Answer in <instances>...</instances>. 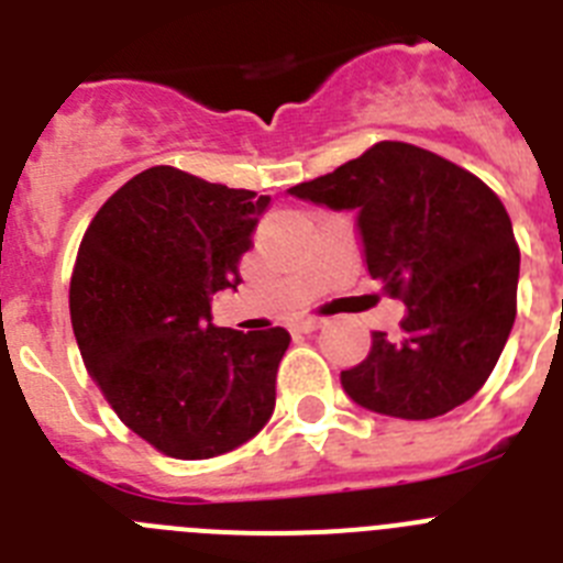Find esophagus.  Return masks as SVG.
<instances>
[{
  "label": "esophagus",
  "mask_w": 563,
  "mask_h": 563,
  "mask_svg": "<svg viewBox=\"0 0 563 563\" xmlns=\"http://www.w3.org/2000/svg\"><path fill=\"white\" fill-rule=\"evenodd\" d=\"M321 327H324V321H321V318H298V321H292L290 324V330L310 335V332L321 330Z\"/></svg>",
  "instance_id": "esophagus-1"
}]
</instances>
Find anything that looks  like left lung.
Listing matches in <instances>:
<instances>
[{
    "mask_svg": "<svg viewBox=\"0 0 563 563\" xmlns=\"http://www.w3.org/2000/svg\"><path fill=\"white\" fill-rule=\"evenodd\" d=\"M292 197L355 211L363 258L402 298L400 338L341 372L343 391L400 420L449 415L485 386L516 318L519 245L505 206L479 177L434 152L375 143Z\"/></svg>",
    "mask_w": 563,
    "mask_h": 563,
    "instance_id": "obj_1",
    "label": "left lung"
}]
</instances>
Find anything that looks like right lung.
<instances>
[{"instance_id": "right-lung-1", "label": "right lung", "mask_w": 563, "mask_h": 563, "mask_svg": "<svg viewBox=\"0 0 563 563\" xmlns=\"http://www.w3.org/2000/svg\"><path fill=\"white\" fill-rule=\"evenodd\" d=\"M271 197L152 166L89 222L69 282L84 366L114 415L174 460H208L256 437L290 346L282 327L211 324Z\"/></svg>"}]
</instances>
